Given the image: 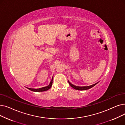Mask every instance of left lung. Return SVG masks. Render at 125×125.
Returning <instances> with one entry per match:
<instances>
[{
	"instance_id": "obj_1",
	"label": "left lung",
	"mask_w": 125,
	"mask_h": 125,
	"mask_svg": "<svg viewBox=\"0 0 125 125\" xmlns=\"http://www.w3.org/2000/svg\"><path fill=\"white\" fill-rule=\"evenodd\" d=\"M68 82L71 87H72L73 88L75 89V90H79V91H84V90H88V89H90V88L93 87V86H94V85H96L98 83V82H97V83H95L94 84H93V85H90V86H75V85L72 84V83H71L69 81V80H68Z\"/></svg>"
}]
</instances>
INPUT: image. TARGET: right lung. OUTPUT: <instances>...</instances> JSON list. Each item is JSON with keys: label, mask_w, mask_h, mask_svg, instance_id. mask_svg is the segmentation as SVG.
I'll list each match as a JSON object with an SVG mask.
<instances>
[{"label": "right lung", "mask_w": 125, "mask_h": 125, "mask_svg": "<svg viewBox=\"0 0 125 125\" xmlns=\"http://www.w3.org/2000/svg\"><path fill=\"white\" fill-rule=\"evenodd\" d=\"M53 76L52 77V79L51 80V81H50V84L47 86L45 87H43L42 88H37V89H35V88H28V89H29V90H31V91L33 92H44V91H46L47 90H48L49 89H50L51 88V87L52 86V82H53Z\"/></svg>", "instance_id": "add662e5"}]
</instances>
